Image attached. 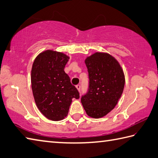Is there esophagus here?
<instances>
[{"instance_id":"34e87169","label":"esophagus","mask_w":158,"mask_h":158,"mask_svg":"<svg viewBox=\"0 0 158 158\" xmlns=\"http://www.w3.org/2000/svg\"><path fill=\"white\" fill-rule=\"evenodd\" d=\"M76 88H77V89H78L79 92H80V89H81V85H76Z\"/></svg>"}]
</instances>
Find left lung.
Returning a JSON list of instances; mask_svg holds the SVG:
<instances>
[{"instance_id": "1", "label": "left lung", "mask_w": 158, "mask_h": 158, "mask_svg": "<svg viewBox=\"0 0 158 158\" xmlns=\"http://www.w3.org/2000/svg\"><path fill=\"white\" fill-rule=\"evenodd\" d=\"M89 84L81 102L89 116L101 118L112 110L123 94L125 75L118 61L112 55L96 52L87 57Z\"/></svg>"}]
</instances>
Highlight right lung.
Instances as JSON below:
<instances>
[{
  "label": "right lung",
  "mask_w": 158,
  "mask_h": 158,
  "mask_svg": "<svg viewBox=\"0 0 158 158\" xmlns=\"http://www.w3.org/2000/svg\"><path fill=\"white\" fill-rule=\"evenodd\" d=\"M69 60L62 52L48 50L38 55L32 66L31 80L36 106L43 115L54 121L64 119L73 98H79L64 72Z\"/></svg>",
  "instance_id": "add662e5"
}]
</instances>
